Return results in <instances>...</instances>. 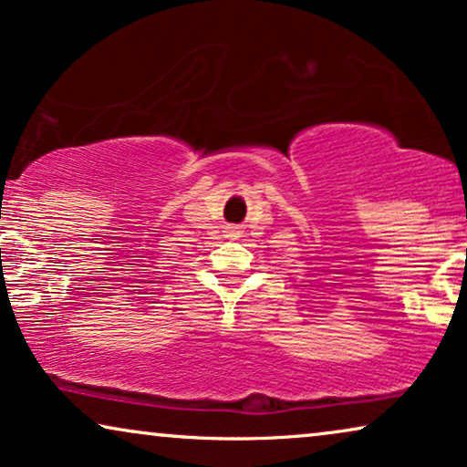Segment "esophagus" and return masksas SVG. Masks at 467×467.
<instances>
[{
  "label": "esophagus",
  "instance_id": "1",
  "mask_svg": "<svg viewBox=\"0 0 467 467\" xmlns=\"http://www.w3.org/2000/svg\"><path fill=\"white\" fill-rule=\"evenodd\" d=\"M240 229L238 227H227V238H232V240H238L240 238Z\"/></svg>",
  "mask_w": 467,
  "mask_h": 467
}]
</instances>
